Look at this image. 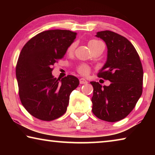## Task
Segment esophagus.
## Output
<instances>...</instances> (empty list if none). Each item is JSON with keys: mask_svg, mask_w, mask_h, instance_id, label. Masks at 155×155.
<instances>
[{"mask_svg": "<svg viewBox=\"0 0 155 155\" xmlns=\"http://www.w3.org/2000/svg\"><path fill=\"white\" fill-rule=\"evenodd\" d=\"M79 82H80L81 84H87V81H86V80L85 79V78H80V79H79Z\"/></svg>", "mask_w": 155, "mask_h": 155, "instance_id": "obj_1", "label": "esophagus"}]
</instances>
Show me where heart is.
I'll return each instance as SVG.
<instances>
[{
	"label": "heart",
	"mask_w": 155,
	"mask_h": 155,
	"mask_svg": "<svg viewBox=\"0 0 155 155\" xmlns=\"http://www.w3.org/2000/svg\"><path fill=\"white\" fill-rule=\"evenodd\" d=\"M101 43V41L94 40H91L89 41L88 46H89V47H90V50H92L93 48H95V47H96L98 45V44H100ZM74 47H75V44L74 43L72 44L70 46L69 48H68V51L69 52H72L73 51H74ZM78 72L79 74H82V75H87L89 73V72H90V68H89L87 65H81L78 68Z\"/></svg>",
	"instance_id": "1"
}]
</instances>
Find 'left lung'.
<instances>
[{
	"label": "left lung",
	"instance_id": "1",
	"mask_svg": "<svg viewBox=\"0 0 155 155\" xmlns=\"http://www.w3.org/2000/svg\"><path fill=\"white\" fill-rule=\"evenodd\" d=\"M107 48L105 64L98 77L109 86L91 81L92 112L98 118L114 122L124 119L134 109L142 94L143 68L135 47L127 38L111 31L97 32Z\"/></svg>",
	"mask_w": 155,
	"mask_h": 155
}]
</instances>
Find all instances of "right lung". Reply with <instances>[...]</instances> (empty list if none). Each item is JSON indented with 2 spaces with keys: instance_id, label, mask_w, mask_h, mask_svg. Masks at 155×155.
Here are the masks:
<instances>
[{
  "instance_id": "obj_1",
  "label": "right lung",
  "mask_w": 155,
  "mask_h": 155,
  "mask_svg": "<svg viewBox=\"0 0 155 155\" xmlns=\"http://www.w3.org/2000/svg\"><path fill=\"white\" fill-rule=\"evenodd\" d=\"M77 33L48 30L28 41L21 51L15 74L23 107L36 118L51 121L64 115L70 95L79 80L68 75L61 80L52 74V66L65 55Z\"/></svg>"
}]
</instances>
